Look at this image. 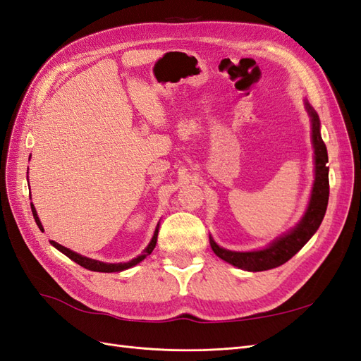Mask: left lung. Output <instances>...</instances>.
Returning <instances> with one entry per match:
<instances>
[{
    "label": "left lung",
    "instance_id": "8db88e82",
    "mask_svg": "<svg viewBox=\"0 0 361 361\" xmlns=\"http://www.w3.org/2000/svg\"><path fill=\"white\" fill-rule=\"evenodd\" d=\"M305 104V110H307L312 122V145H313V154H314V182L312 194L309 199L307 209H305L301 220L293 226L289 232L283 233L281 236L276 238L274 241L269 243L265 248L253 250V251H232L226 250L218 245L214 238L209 236V244L214 253L226 260L236 268H241L244 271H267L277 268L298 253V251L307 244L309 239L318 231L324 215L326 211V204H329V195H330V183H329V154H326L325 143L321 137V122L319 116L314 111V108L307 102Z\"/></svg>",
    "mask_w": 361,
    "mask_h": 361
}]
</instances>
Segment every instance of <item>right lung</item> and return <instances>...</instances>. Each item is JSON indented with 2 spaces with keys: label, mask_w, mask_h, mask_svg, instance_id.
Masks as SVG:
<instances>
[{
  "label": "right lung",
  "mask_w": 361,
  "mask_h": 361,
  "mask_svg": "<svg viewBox=\"0 0 361 361\" xmlns=\"http://www.w3.org/2000/svg\"><path fill=\"white\" fill-rule=\"evenodd\" d=\"M27 174H28V171H27ZM27 178H28V176H27ZM31 212H32V216H35L36 224L39 226V228L43 232V226H42V223H40V220H39L37 212H36V207H35V204H32V203H31ZM158 232H159V223H158V226H157V228H155L154 236H152V239H150V243H149L147 247L143 250V253H141V255L137 256V257H134L133 260H129V262H120V264H106V262H101V260H96V259H90V257L81 256L80 253H75V251H72V250H69V248H66V247L60 245V244L56 243V241H49V243H51V245L56 247L59 251H61L63 255H66L69 259H72L73 262H76V264H78V265L84 267L85 269L96 271V272H120V271H125V269H128V268L135 267L137 264H140L141 260H145L146 256H149V255L152 253V251H154V248H155V245H157Z\"/></svg>",
  "instance_id": "1"
}]
</instances>
